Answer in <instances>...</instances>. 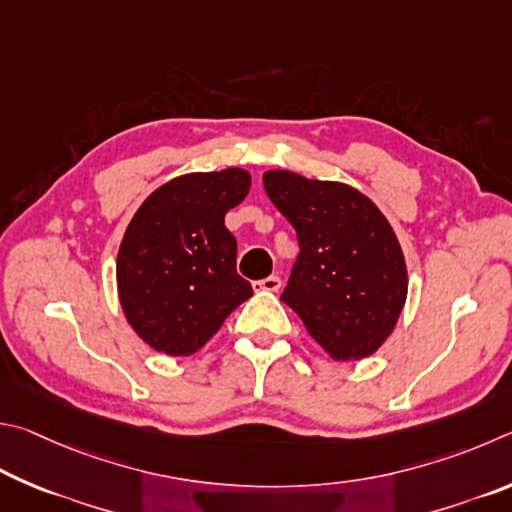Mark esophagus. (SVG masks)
I'll return each mask as SVG.
<instances>
[{"label":"esophagus","instance_id":"obj_1","mask_svg":"<svg viewBox=\"0 0 512 512\" xmlns=\"http://www.w3.org/2000/svg\"><path fill=\"white\" fill-rule=\"evenodd\" d=\"M256 290H263V292H279L281 290V279L279 276H267V279L254 283Z\"/></svg>","mask_w":512,"mask_h":512}]
</instances>
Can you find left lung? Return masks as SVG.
<instances>
[{
	"instance_id": "8db88e82",
	"label": "left lung",
	"mask_w": 512,
	"mask_h": 512,
	"mask_svg": "<svg viewBox=\"0 0 512 512\" xmlns=\"http://www.w3.org/2000/svg\"><path fill=\"white\" fill-rule=\"evenodd\" d=\"M265 191L297 229L301 254L281 301L337 362L364 360L387 342L407 301L396 231L357 188L267 170Z\"/></svg>"
}]
</instances>
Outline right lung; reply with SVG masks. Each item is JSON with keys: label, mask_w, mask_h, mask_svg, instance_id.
Segmentation results:
<instances>
[{"label": "right lung", "mask_w": 512, "mask_h": 512, "mask_svg": "<svg viewBox=\"0 0 512 512\" xmlns=\"http://www.w3.org/2000/svg\"><path fill=\"white\" fill-rule=\"evenodd\" d=\"M249 186V170L236 166L179 175L132 215L116 256V290L130 328L157 353H197L254 294L236 272L238 245L224 227Z\"/></svg>", "instance_id": "obj_1"}]
</instances>
